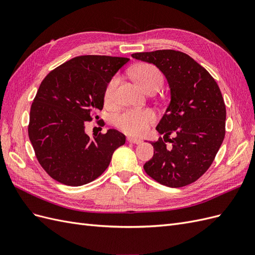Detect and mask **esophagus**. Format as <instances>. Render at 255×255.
<instances>
[{
  "label": "esophagus",
  "mask_w": 255,
  "mask_h": 255,
  "mask_svg": "<svg viewBox=\"0 0 255 255\" xmlns=\"http://www.w3.org/2000/svg\"><path fill=\"white\" fill-rule=\"evenodd\" d=\"M128 141L130 143H135V144H139L141 142L140 139H138V138H134V137H128Z\"/></svg>",
  "instance_id": "1"
}]
</instances>
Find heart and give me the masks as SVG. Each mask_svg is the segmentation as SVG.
<instances>
[{"instance_id": "b5f03b06", "label": "heart", "mask_w": 255, "mask_h": 255, "mask_svg": "<svg viewBox=\"0 0 255 255\" xmlns=\"http://www.w3.org/2000/svg\"><path fill=\"white\" fill-rule=\"evenodd\" d=\"M133 79L145 91L159 88L163 84V74L151 64H140L132 69ZM119 83L118 76L109 82L104 91V101L112 104L116 99V89ZM156 115L151 110H126L114 116L113 122L122 132L132 136H142L152 123L155 122Z\"/></svg>"}]
</instances>
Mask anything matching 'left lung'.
I'll list each match as a JSON object with an SVG mask.
<instances>
[{
	"mask_svg": "<svg viewBox=\"0 0 255 255\" xmlns=\"http://www.w3.org/2000/svg\"><path fill=\"white\" fill-rule=\"evenodd\" d=\"M132 56L155 65L171 94L156 127L164 137L151 142L154 154L143 165L144 171L165 186H186L211 167L226 135L227 111L219 86L206 69L183 52L157 50ZM171 133L175 137L169 138Z\"/></svg>",
	"mask_w": 255,
	"mask_h": 255,
	"instance_id": "8db88e82",
	"label": "left lung"
}]
</instances>
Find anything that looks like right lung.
<instances>
[{
    "mask_svg": "<svg viewBox=\"0 0 255 255\" xmlns=\"http://www.w3.org/2000/svg\"><path fill=\"white\" fill-rule=\"evenodd\" d=\"M129 58L83 55L66 61L41 82L30 106L28 137L52 179L81 186L101 175L126 143L116 129L89 137L85 123L103 109L107 84ZM104 123V121H102Z\"/></svg>",
    "mask_w": 255,
    "mask_h": 255,
    "instance_id": "1",
    "label": "right lung"
}]
</instances>
